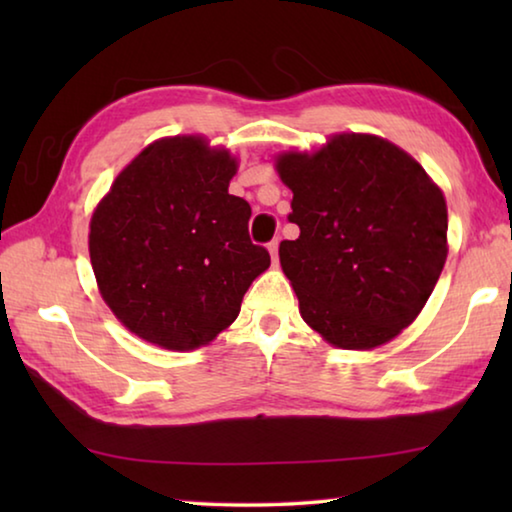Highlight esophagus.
<instances>
[{"mask_svg": "<svg viewBox=\"0 0 512 512\" xmlns=\"http://www.w3.org/2000/svg\"><path fill=\"white\" fill-rule=\"evenodd\" d=\"M268 253H271V262L277 264V239H273L271 244H268Z\"/></svg>", "mask_w": 512, "mask_h": 512, "instance_id": "1", "label": "esophagus"}]
</instances>
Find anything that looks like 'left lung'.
Wrapping results in <instances>:
<instances>
[{
  "mask_svg": "<svg viewBox=\"0 0 512 512\" xmlns=\"http://www.w3.org/2000/svg\"><path fill=\"white\" fill-rule=\"evenodd\" d=\"M275 171L293 192L280 264L300 316L341 350L393 341L427 305L447 259L445 194L400 146L334 133L316 151H282Z\"/></svg>",
  "mask_w": 512,
  "mask_h": 512,
  "instance_id": "8db88e82",
  "label": "left lung"
}]
</instances>
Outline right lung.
Returning a JSON list of instances; mask_svg holds the SVG:
<instances>
[{"instance_id": "obj_1", "label": "right lung", "mask_w": 512, "mask_h": 512, "mask_svg": "<svg viewBox=\"0 0 512 512\" xmlns=\"http://www.w3.org/2000/svg\"><path fill=\"white\" fill-rule=\"evenodd\" d=\"M239 160L205 135L160 137L112 180L90 219L97 287L128 332L162 350L210 345L271 266L228 194Z\"/></svg>"}]
</instances>
